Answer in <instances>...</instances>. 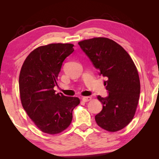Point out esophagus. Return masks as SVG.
Wrapping results in <instances>:
<instances>
[{
	"label": "esophagus",
	"mask_w": 159,
	"mask_h": 159,
	"mask_svg": "<svg viewBox=\"0 0 159 159\" xmlns=\"http://www.w3.org/2000/svg\"><path fill=\"white\" fill-rule=\"evenodd\" d=\"M92 100V97L90 96H85V97H83L82 98V100L83 101V102H88V101Z\"/></svg>",
	"instance_id": "esophagus-1"
}]
</instances>
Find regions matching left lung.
Listing matches in <instances>:
<instances>
[{
    "label": "left lung",
    "mask_w": 159,
    "mask_h": 159,
    "mask_svg": "<svg viewBox=\"0 0 159 159\" xmlns=\"http://www.w3.org/2000/svg\"><path fill=\"white\" fill-rule=\"evenodd\" d=\"M79 45L99 70L109 95L98 96L103 108L95 116L97 124L109 132L121 130L135 113L139 100L140 80L133 59L122 47L106 38L79 42Z\"/></svg>",
    "instance_id": "obj_1"
}]
</instances>
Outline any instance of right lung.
<instances>
[{"mask_svg":"<svg viewBox=\"0 0 159 159\" xmlns=\"http://www.w3.org/2000/svg\"><path fill=\"white\" fill-rule=\"evenodd\" d=\"M72 43H50L29 54L19 76L20 100L24 109L40 130L61 133L72 120V111L80 103L76 97L56 93L54 87L62 63L74 52Z\"/></svg>","mask_w":159,"mask_h":159,"instance_id":"obj_1","label":"right lung"}]
</instances>
